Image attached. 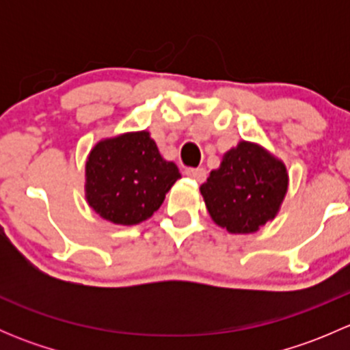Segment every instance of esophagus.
<instances>
[{
    "mask_svg": "<svg viewBox=\"0 0 350 350\" xmlns=\"http://www.w3.org/2000/svg\"><path fill=\"white\" fill-rule=\"evenodd\" d=\"M186 176L191 179H195L198 183H203L206 179V171L203 167H189L186 169Z\"/></svg>",
    "mask_w": 350,
    "mask_h": 350,
    "instance_id": "34e87169",
    "label": "esophagus"
}]
</instances>
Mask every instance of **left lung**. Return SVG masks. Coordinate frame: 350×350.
<instances>
[{
	"label": "left lung",
	"mask_w": 350,
	"mask_h": 350,
	"mask_svg": "<svg viewBox=\"0 0 350 350\" xmlns=\"http://www.w3.org/2000/svg\"><path fill=\"white\" fill-rule=\"evenodd\" d=\"M211 220L230 234H252L280 211L288 172L257 144L241 142L200 188Z\"/></svg>",
	"instance_id": "obj_1"
}]
</instances>
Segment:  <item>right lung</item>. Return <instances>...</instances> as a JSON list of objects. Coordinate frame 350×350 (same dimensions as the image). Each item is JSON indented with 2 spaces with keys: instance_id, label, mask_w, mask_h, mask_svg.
Returning <instances> with one entry per match:
<instances>
[{
  "instance_id": "1",
  "label": "right lung",
  "mask_w": 350,
  "mask_h": 350,
  "mask_svg": "<svg viewBox=\"0 0 350 350\" xmlns=\"http://www.w3.org/2000/svg\"><path fill=\"white\" fill-rule=\"evenodd\" d=\"M181 178L174 162L159 152L149 132H132L98 142L86 162V200L105 220L137 225L161 208Z\"/></svg>"
}]
</instances>
